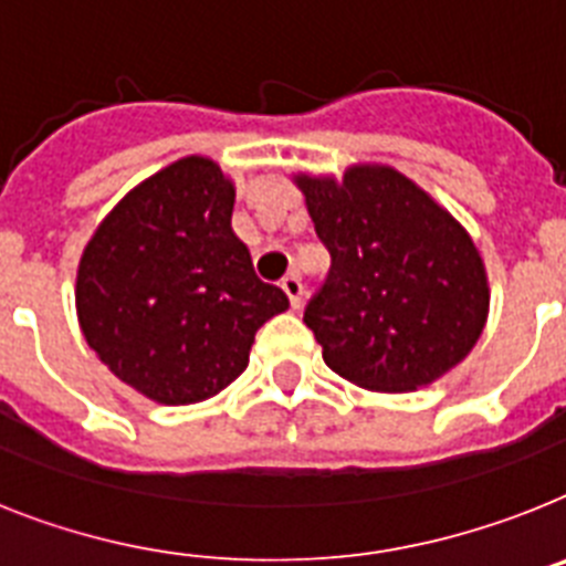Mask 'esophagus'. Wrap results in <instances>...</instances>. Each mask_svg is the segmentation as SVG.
Masks as SVG:
<instances>
[{
	"label": "esophagus",
	"instance_id": "1",
	"mask_svg": "<svg viewBox=\"0 0 566 566\" xmlns=\"http://www.w3.org/2000/svg\"><path fill=\"white\" fill-rule=\"evenodd\" d=\"M282 291L287 293V298H291V307L302 305V293H305V284H302L298 273H287V275H284V279H282Z\"/></svg>",
	"mask_w": 566,
	"mask_h": 566
}]
</instances>
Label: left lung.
Masks as SVG:
<instances>
[{
	"mask_svg": "<svg viewBox=\"0 0 566 566\" xmlns=\"http://www.w3.org/2000/svg\"><path fill=\"white\" fill-rule=\"evenodd\" d=\"M296 184L331 253L305 307L327 368L371 391H411L454 368L489 311L469 232L391 166Z\"/></svg>",
	"mask_w": 566,
	"mask_h": 566,
	"instance_id": "left-lung-1",
	"label": "left lung"
}]
</instances>
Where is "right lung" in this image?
<instances>
[{
    "label": "right lung",
    "instance_id": "1",
    "mask_svg": "<svg viewBox=\"0 0 566 566\" xmlns=\"http://www.w3.org/2000/svg\"><path fill=\"white\" fill-rule=\"evenodd\" d=\"M235 189L184 158L132 189L77 270V316L99 363L164 406L207 400L250 363L255 331L291 307L232 232Z\"/></svg>",
    "mask_w": 566,
    "mask_h": 566
}]
</instances>
